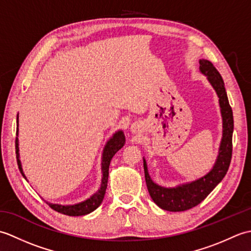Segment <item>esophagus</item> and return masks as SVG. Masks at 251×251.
Segmentation results:
<instances>
[{
  "mask_svg": "<svg viewBox=\"0 0 251 251\" xmlns=\"http://www.w3.org/2000/svg\"><path fill=\"white\" fill-rule=\"evenodd\" d=\"M131 129H132V131H135L136 128H135V127H131Z\"/></svg>",
  "mask_w": 251,
  "mask_h": 251,
  "instance_id": "esophagus-1",
  "label": "esophagus"
}]
</instances>
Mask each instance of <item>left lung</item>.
Here are the masks:
<instances>
[{
    "label": "left lung",
    "mask_w": 251,
    "mask_h": 251,
    "mask_svg": "<svg viewBox=\"0 0 251 251\" xmlns=\"http://www.w3.org/2000/svg\"><path fill=\"white\" fill-rule=\"evenodd\" d=\"M200 72L207 77L219 98V106L222 117V138L219 151L214 166L202 177L190 182L181 183L172 188L154 182L148 170L146 158L143 157V168L149 194L153 201L168 211H184L197 206L225 178L230 166L232 157V136L234 129L233 112L228 103L225 82L214 65L206 59H200Z\"/></svg>",
    "instance_id": "8db88e82"
}]
</instances>
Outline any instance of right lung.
<instances>
[{
    "label": "right lung",
    "instance_id": "add662e5",
    "mask_svg": "<svg viewBox=\"0 0 251 251\" xmlns=\"http://www.w3.org/2000/svg\"><path fill=\"white\" fill-rule=\"evenodd\" d=\"M17 136H18V115H17ZM125 145V135L123 130L115 131L110 139L106 141L105 146L102 151V156H101V173H102V178H101V184L98 191L94 193L89 199L85 200L83 201H79L77 204H71V205H61V204H52V202L47 201L52 209L60 212V214L67 215V216H85L88 215L90 212L100 206L101 202L103 201V197L105 194L106 185H108V177H109V166L111 163V159L115 155V153L121 150V149ZM16 157H17V164L21 175L26 180L25 176L23 166H21L20 155H19V142L18 137L16 138Z\"/></svg>",
    "mask_w": 251,
    "mask_h": 251
}]
</instances>
